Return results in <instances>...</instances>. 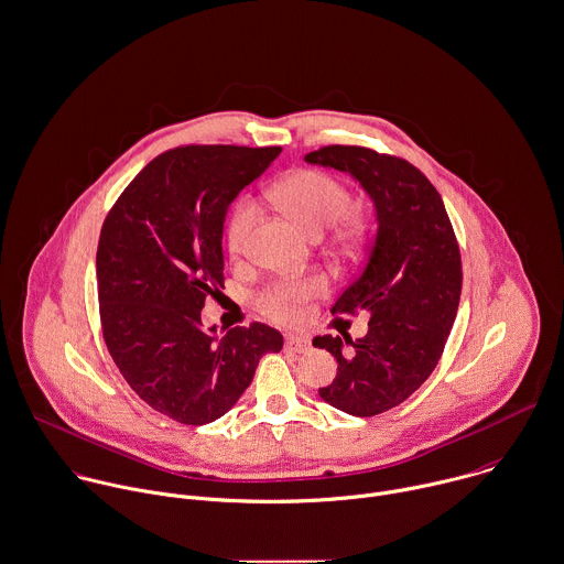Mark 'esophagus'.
I'll return each instance as SVG.
<instances>
[{
	"instance_id": "1",
	"label": "esophagus",
	"mask_w": 564,
	"mask_h": 564,
	"mask_svg": "<svg viewBox=\"0 0 564 564\" xmlns=\"http://www.w3.org/2000/svg\"><path fill=\"white\" fill-rule=\"evenodd\" d=\"M284 346H286V350H291V352L304 355V352L311 350V339H308V337H286Z\"/></svg>"
}]
</instances>
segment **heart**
Masks as SVG:
<instances>
[{
	"mask_svg": "<svg viewBox=\"0 0 564 564\" xmlns=\"http://www.w3.org/2000/svg\"><path fill=\"white\" fill-rule=\"evenodd\" d=\"M269 198L282 214L313 236L330 229L335 242L344 247H355L364 238V220L350 212V192L337 177L324 171H293L271 186ZM253 220L256 205L251 198H236L225 220V245L231 256L245 251ZM324 289L326 282L319 275L282 278L267 284L258 293L256 304L267 317L282 324H295L304 317L306 304L322 295Z\"/></svg>",
	"mask_w": 564,
	"mask_h": 564,
	"instance_id": "1",
	"label": "heart"
}]
</instances>
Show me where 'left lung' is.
Returning <instances> with one entry per match:
<instances>
[{"mask_svg":"<svg viewBox=\"0 0 564 564\" xmlns=\"http://www.w3.org/2000/svg\"><path fill=\"white\" fill-rule=\"evenodd\" d=\"M306 162L350 173L375 198L378 231L368 262L333 306V313H370L368 335L313 341L339 364L319 395L370 417L404 402L435 370L459 306V245L440 192L406 160L333 144Z\"/></svg>","mask_w":564,"mask_h":564,"instance_id":"left-lung-1","label":"left lung"}]
</instances>
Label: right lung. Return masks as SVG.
Segmentation results:
<instances>
[{
    "label": "right lung",
    "mask_w": 564,
    "mask_h": 564,
    "mask_svg": "<svg viewBox=\"0 0 564 564\" xmlns=\"http://www.w3.org/2000/svg\"><path fill=\"white\" fill-rule=\"evenodd\" d=\"M280 151L171 149L135 175L102 223L96 275L107 350L151 409L182 424L220 417L251 384L262 355L282 350V335L260 322L223 339L200 326L205 297L225 280L227 205Z\"/></svg>",
    "instance_id": "obj_1"
}]
</instances>
